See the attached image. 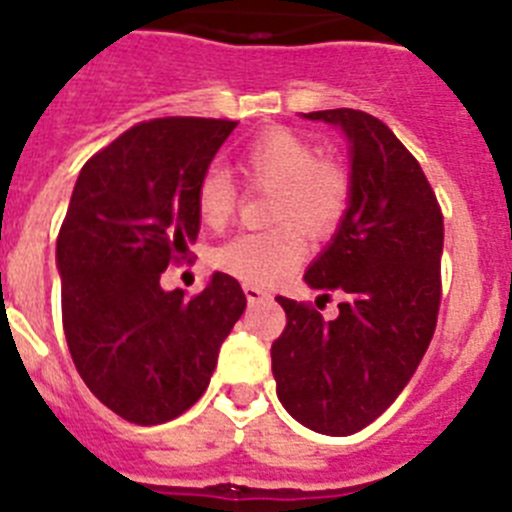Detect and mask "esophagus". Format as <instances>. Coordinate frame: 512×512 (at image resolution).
<instances>
[{
  "label": "esophagus",
  "instance_id": "1",
  "mask_svg": "<svg viewBox=\"0 0 512 512\" xmlns=\"http://www.w3.org/2000/svg\"><path fill=\"white\" fill-rule=\"evenodd\" d=\"M243 292H246L248 302H261V300H269L271 297L264 287H259V284H246V287H243Z\"/></svg>",
  "mask_w": 512,
  "mask_h": 512
}]
</instances>
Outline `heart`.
Instances as JSON below:
<instances>
[{"label": "heart", "mask_w": 512, "mask_h": 512, "mask_svg": "<svg viewBox=\"0 0 512 512\" xmlns=\"http://www.w3.org/2000/svg\"><path fill=\"white\" fill-rule=\"evenodd\" d=\"M248 187L269 189L271 223L264 233H241L215 251L217 269L246 284H274L289 277L307 253L305 233H333L351 200L346 171L302 135L287 128H271L251 140L238 161ZM197 215L210 228H223L238 205V189L220 169H207L194 192Z\"/></svg>", "instance_id": "obj_1"}]
</instances>
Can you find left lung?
<instances>
[{"instance_id": "obj_1", "label": "left lung", "mask_w": 512, "mask_h": 512, "mask_svg": "<svg viewBox=\"0 0 512 512\" xmlns=\"http://www.w3.org/2000/svg\"><path fill=\"white\" fill-rule=\"evenodd\" d=\"M305 117L338 125L351 143L348 210L305 274L341 302L338 318L323 320L307 302L277 297L287 328L271 343V372L292 418L351 436L397 400L431 343L443 215L415 156L382 120L348 107Z\"/></svg>"}]
</instances>
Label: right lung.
I'll list each match as a JSON object with an SVG mask.
<instances>
[{
    "instance_id": "1",
    "label": "right lung",
    "mask_w": 512,
    "mask_h": 512,
    "mask_svg": "<svg viewBox=\"0 0 512 512\" xmlns=\"http://www.w3.org/2000/svg\"><path fill=\"white\" fill-rule=\"evenodd\" d=\"M235 125L138 122L76 179L56 241L63 333L92 395L130 423L158 425L192 408L246 310L241 284L223 271L194 297L161 289L166 266L187 261L197 241L194 192Z\"/></svg>"
}]
</instances>
